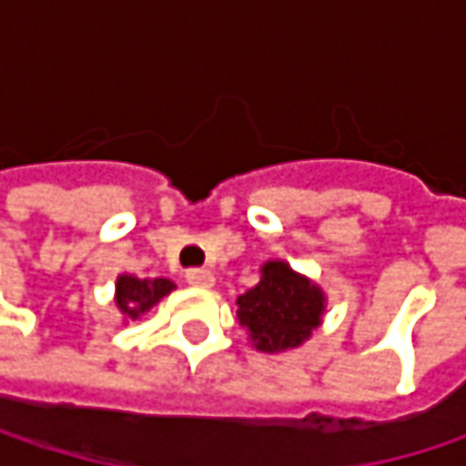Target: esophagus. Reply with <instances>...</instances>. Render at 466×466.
I'll return each mask as SVG.
<instances>
[{"instance_id":"esophagus-1","label":"esophagus","mask_w":466,"mask_h":466,"mask_svg":"<svg viewBox=\"0 0 466 466\" xmlns=\"http://www.w3.org/2000/svg\"><path fill=\"white\" fill-rule=\"evenodd\" d=\"M186 280H188V286H197V289H210V286L216 283L213 272H210V269H202V267L188 269V272H186Z\"/></svg>"}]
</instances>
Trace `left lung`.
I'll return each mask as SVG.
<instances>
[{
  "label": "left lung",
  "instance_id": "1",
  "mask_svg": "<svg viewBox=\"0 0 466 466\" xmlns=\"http://www.w3.org/2000/svg\"><path fill=\"white\" fill-rule=\"evenodd\" d=\"M324 291L286 261H267L261 280L237 297V319L256 350L278 353L302 345L324 316Z\"/></svg>",
  "mask_w": 466,
  "mask_h": 466
}]
</instances>
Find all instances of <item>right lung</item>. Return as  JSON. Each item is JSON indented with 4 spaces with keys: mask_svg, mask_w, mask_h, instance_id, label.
<instances>
[{
    "mask_svg": "<svg viewBox=\"0 0 466 466\" xmlns=\"http://www.w3.org/2000/svg\"><path fill=\"white\" fill-rule=\"evenodd\" d=\"M175 289L167 278H135V275H118L116 280V305L124 316V321H137L142 313H147L158 299H164Z\"/></svg>",
    "mask_w": 466,
    "mask_h": 466,
    "instance_id": "add662e5",
    "label": "right lung"
}]
</instances>
